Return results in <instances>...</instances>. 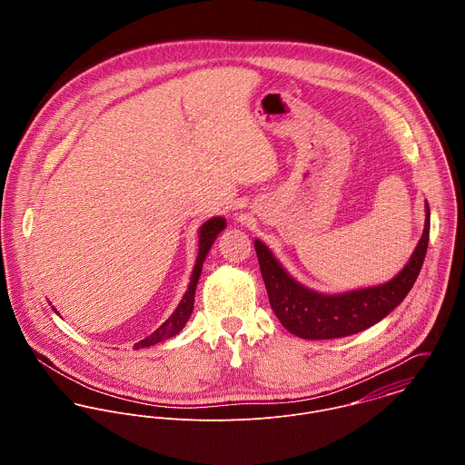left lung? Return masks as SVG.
I'll return each mask as SVG.
<instances>
[{
	"label": "left lung",
	"mask_w": 465,
	"mask_h": 465,
	"mask_svg": "<svg viewBox=\"0 0 465 465\" xmlns=\"http://www.w3.org/2000/svg\"><path fill=\"white\" fill-rule=\"evenodd\" d=\"M430 240V205L422 236L406 266L394 279L372 288L326 295L299 284L273 258L263 242L256 240V254L266 293L279 322L306 340H330L363 331L383 321L411 290L424 262Z\"/></svg>",
	"instance_id": "8db88e82"
}]
</instances>
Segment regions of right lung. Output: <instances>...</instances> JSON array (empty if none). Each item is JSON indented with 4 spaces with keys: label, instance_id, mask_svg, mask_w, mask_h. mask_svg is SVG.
<instances>
[{
    "label": "right lung",
    "instance_id": "right-lung-1",
    "mask_svg": "<svg viewBox=\"0 0 465 465\" xmlns=\"http://www.w3.org/2000/svg\"><path fill=\"white\" fill-rule=\"evenodd\" d=\"M225 229V218L222 216H214L211 220H207L199 231V256H197V263L195 268L192 272V277H190V286L183 297V301L179 302V306L175 308V312L172 313V317L163 324L159 326L155 331L152 332L150 336L143 338L141 341H137L134 345V349H141V347H150V345H155L166 338H172L175 334L183 331V328L186 326L188 319L192 317V312H193V302H195V290H197V282H199L200 273H202V263L211 249V245L214 243L216 236ZM55 310V308H54Z\"/></svg>",
    "mask_w": 465,
    "mask_h": 465
}]
</instances>
